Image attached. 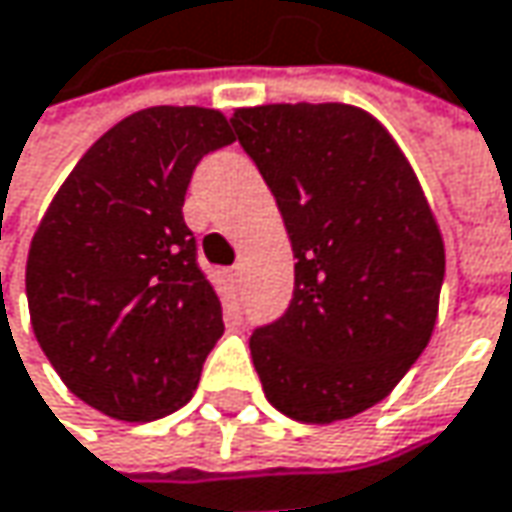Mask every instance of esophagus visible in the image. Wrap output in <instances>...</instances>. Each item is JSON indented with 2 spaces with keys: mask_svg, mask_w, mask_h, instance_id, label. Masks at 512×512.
<instances>
[{
  "mask_svg": "<svg viewBox=\"0 0 512 512\" xmlns=\"http://www.w3.org/2000/svg\"><path fill=\"white\" fill-rule=\"evenodd\" d=\"M230 279H233L236 285L242 282V268H239V265H236V268H230Z\"/></svg>",
  "mask_w": 512,
  "mask_h": 512,
  "instance_id": "esophagus-1",
  "label": "esophagus"
}]
</instances>
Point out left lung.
Returning a JSON list of instances; mask_svg holds the SVG:
<instances>
[{"instance_id":"obj_1","label":"left lung","mask_w":512,"mask_h":512,"mask_svg":"<svg viewBox=\"0 0 512 512\" xmlns=\"http://www.w3.org/2000/svg\"><path fill=\"white\" fill-rule=\"evenodd\" d=\"M294 247V296L250 337L270 403L305 423L354 418L412 369L435 328L444 242L389 132L345 103L230 117Z\"/></svg>"}]
</instances>
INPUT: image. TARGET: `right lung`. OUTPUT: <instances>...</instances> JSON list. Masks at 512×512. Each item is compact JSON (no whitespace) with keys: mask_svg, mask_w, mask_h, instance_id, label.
I'll return each instance as SVG.
<instances>
[{"mask_svg":"<svg viewBox=\"0 0 512 512\" xmlns=\"http://www.w3.org/2000/svg\"><path fill=\"white\" fill-rule=\"evenodd\" d=\"M233 141L213 109L135 112L80 158L39 221L25 268L37 343L109 418L184 406L224 334L181 207L198 161Z\"/></svg>","mask_w":512,"mask_h":512,"instance_id":"obj_1","label":"right lung"}]
</instances>
